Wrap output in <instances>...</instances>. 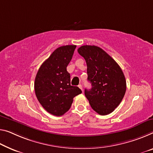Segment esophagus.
<instances>
[{
	"label": "esophagus",
	"instance_id": "1",
	"mask_svg": "<svg viewBox=\"0 0 153 153\" xmlns=\"http://www.w3.org/2000/svg\"><path fill=\"white\" fill-rule=\"evenodd\" d=\"M78 87H79V88L80 89H81V90H82V91H83V87H82V85H81V84H80V85H78Z\"/></svg>",
	"mask_w": 153,
	"mask_h": 153
}]
</instances>
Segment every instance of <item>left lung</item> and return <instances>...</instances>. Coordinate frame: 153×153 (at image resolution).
Listing matches in <instances>:
<instances>
[{"label":"left lung","mask_w":153,"mask_h":153,"mask_svg":"<svg viewBox=\"0 0 153 153\" xmlns=\"http://www.w3.org/2000/svg\"><path fill=\"white\" fill-rule=\"evenodd\" d=\"M78 53L87 63L90 90L85 95L91 107L98 114H111L118 106L126 92V79L123 70L111 56L100 47L85 45Z\"/></svg>","instance_id":"8db88e82"}]
</instances>
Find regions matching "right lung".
Here are the masks:
<instances>
[{
	"instance_id": "right-lung-1",
	"label": "right lung",
	"mask_w": 153,
	"mask_h": 153,
	"mask_svg": "<svg viewBox=\"0 0 153 153\" xmlns=\"http://www.w3.org/2000/svg\"><path fill=\"white\" fill-rule=\"evenodd\" d=\"M76 46L59 47L42 63L35 79L37 98L46 111L61 116L71 107L75 96L82 93L70 85V75L66 68L72 59Z\"/></svg>"
}]
</instances>
